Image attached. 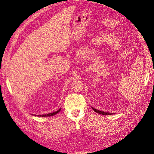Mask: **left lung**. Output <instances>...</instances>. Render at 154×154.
Here are the masks:
<instances>
[{
    "label": "left lung",
    "mask_w": 154,
    "mask_h": 154,
    "mask_svg": "<svg viewBox=\"0 0 154 154\" xmlns=\"http://www.w3.org/2000/svg\"><path fill=\"white\" fill-rule=\"evenodd\" d=\"M92 109H93L94 111H95L97 113H99L100 114H103V115H109V114H112V113H110V112H103V111H100V110H98L95 109H94V108L92 107Z\"/></svg>",
    "instance_id": "left-lung-1"
}]
</instances>
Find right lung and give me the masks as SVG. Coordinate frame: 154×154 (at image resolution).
I'll return each mask as SVG.
<instances>
[{"label":"right lung","instance_id":"right-lung-1","mask_svg":"<svg viewBox=\"0 0 154 154\" xmlns=\"http://www.w3.org/2000/svg\"><path fill=\"white\" fill-rule=\"evenodd\" d=\"M60 110H61V109H59L58 110H57L56 112L50 113V114H44V115H40V116H54V115H55V114H56L57 113H58L59 112H60Z\"/></svg>","mask_w":154,"mask_h":154}]
</instances>
